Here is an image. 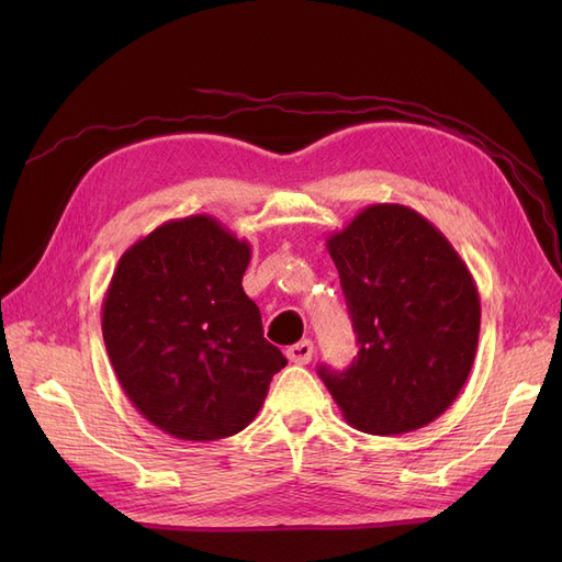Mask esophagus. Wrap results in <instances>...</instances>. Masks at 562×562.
<instances>
[{
	"label": "esophagus",
	"mask_w": 562,
	"mask_h": 562,
	"mask_svg": "<svg viewBox=\"0 0 562 562\" xmlns=\"http://www.w3.org/2000/svg\"><path fill=\"white\" fill-rule=\"evenodd\" d=\"M285 356H288V361H291V363L307 366L312 361V356H314V342H312V339H302V342L288 347Z\"/></svg>",
	"instance_id": "obj_1"
}]
</instances>
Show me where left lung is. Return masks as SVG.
<instances>
[{"mask_svg":"<svg viewBox=\"0 0 562 562\" xmlns=\"http://www.w3.org/2000/svg\"><path fill=\"white\" fill-rule=\"evenodd\" d=\"M359 353L318 368L353 429L398 436L427 427L462 391L479 347L481 297L467 262L427 217L372 203L326 239Z\"/></svg>","mask_w":562,"mask_h":562,"instance_id":"8db88e82","label":"left lung"}]
</instances>
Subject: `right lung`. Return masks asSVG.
<instances>
[{
	"instance_id": "add662e5",
	"label": "right lung",
	"mask_w": 562,
	"mask_h": 562,
	"mask_svg": "<svg viewBox=\"0 0 562 562\" xmlns=\"http://www.w3.org/2000/svg\"><path fill=\"white\" fill-rule=\"evenodd\" d=\"M248 262L250 244L211 215L168 220L119 258L105 349L135 411L173 438L239 434L288 363L244 293Z\"/></svg>"
}]
</instances>
